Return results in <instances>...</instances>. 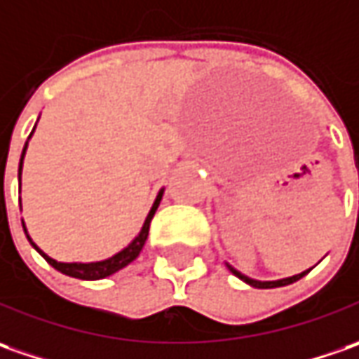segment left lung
Returning a JSON list of instances; mask_svg holds the SVG:
<instances>
[{
  "label": "left lung",
  "mask_w": 359,
  "mask_h": 359,
  "mask_svg": "<svg viewBox=\"0 0 359 359\" xmlns=\"http://www.w3.org/2000/svg\"><path fill=\"white\" fill-rule=\"evenodd\" d=\"M229 270L234 274V276H238V278L242 280V282H246L248 286H254V288H278V286H288V284H292V282H296V280H300L302 276H306L310 270H304V272H300V274H296V276H290V278H282V280H270V282H262V280H254V278H248V276H244V274H241L236 268H232L230 264Z\"/></svg>",
  "instance_id": "1"
}]
</instances>
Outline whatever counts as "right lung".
<instances>
[{
  "label": "right lung",
  "instance_id": "right-lung-1",
  "mask_svg": "<svg viewBox=\"0 0 359 359\" xmlns=\"http://www.w3.org/2000/svg\"><path fill=\"white\" fill-rule=\"evenodd\" d=\"M37 125V123H35ZM35 130V127H33ZM32 130V135H33ZM29 135V137H32ZM25 151H27V142H25V147H23V153H21V161H19V191H21V167H23V156H25ZM163 192L161 191L156 194L155 203L151 206V210H149V215L144 218V224H142L141 232L135 236V241L130 242L127 248H123L121 252L113 254L111 258H107V260H99V262H57L55 258H51V256H47V254L32 241V236L27 234V229H25V224H23V230H25V234H27V241L32 242V246L37 250V252L43 256L45 260L49 262V264L53 266L55 270H59L61 274H65V276H71V278H79V280H101L107 278V276H111V274H115L118 272L121 268H125L127 264H130L139 252L142 250V246H144V242H147V236H149V226H151V220L155 217L156 208H158V204H161V198H163Z\"/></svg>",
  "mask_w": 359,
  "mask_h": 359
}]
</instances>
